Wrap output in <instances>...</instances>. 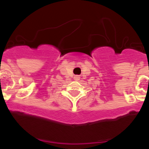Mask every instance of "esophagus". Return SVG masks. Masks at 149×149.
<instances>
[{
	"label": "esophagus",
	"instance_id": "esophagus-1",
	"mask_svg": "<svg viewBox=\"0 0 149 149\" xmlns=\"http://www.w3.org/2000/svg\"><path fill=\"white\" fill-rule=\"evenodd\" d=\"M74 80H75V81H79V80H80V77H79V76H75V77H74Z\"/></svg>",
	"mask_w": 149,
	"mask_h": 149
}]
</instances>
